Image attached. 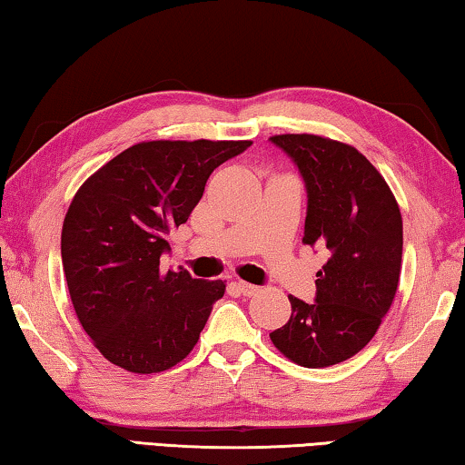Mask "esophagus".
I'll return each mask as SVG.
<instances>
[{"label": "esophagus", "instance_id": "34e87169", "mask_svg": "<svg viewBox=\"0 0 465 465\" xmlns=\"http://www.w3.org/2000/svg\"><path fill=\"white\" fill-rule=\"evenodd\" d=\"M235 287H238L240 293H242V295H246V297H250V295H256L258 291H261V287L250 285V282H246V281H238V282H235Z\"/></svg>", "mask_w": 465, "mask_h": 465}]
</instances>
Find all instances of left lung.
Masks as SVG:
<instances>
[{"label":"left lung","mask_w":465,"mask_h":465,"mask_svg":"<svg viewBox=\"0 0 465 465\" xmlns=\"http://www.w3.org/2000/svg\"><path fill=\"white\" fill-rule=\"evenodd\" d=\"M308 188L303 243L328 250L316 302L291 295V318L271 341L293 363L330 367L375 336L396 297L402 215L388 183L352 145L320 135H274Z\"/></svg>","instance_id":"obj_1"}]
</instances>
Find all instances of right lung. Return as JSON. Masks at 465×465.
<instances>
[{
	"label": "right lung",
	"mask_w": 465,
	"mask_h": 465,
	"mask_svg": "<svg viewBox=\"0 0 465 465\" xmlns=\"http://www.w3.org/2000/svg\"><path fill=\"white\" fill-rule=\"evenodd\" d=\"M252 141H143L85 180L69 204L61 261L85 334L110 363L160 373L199 341L223 281L160 269L209 176Z\"/></svg>",
	"instance_id": "add662e5"
}]
</instances>
